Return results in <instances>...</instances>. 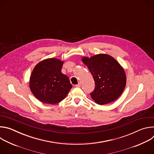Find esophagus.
Instances as JSON below:
<instances>
[{"mask_svg":"<svg viewBox=\"0 0 154 154\" xmlns=\"http://www.w3.org/2000/svg\"><path fill=\"white\" fill-rule=\"evenodd\" d=\"M76 87H78V88H80L81 86V83H79L77 85H75Z\"/></svg>","mask_w":154,"mask_h":154,"instance_id":"1","label":"esophagus"}]
</instances>
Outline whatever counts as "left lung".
<instances>
[{"instance_id":"8db88e82","label":"left lung","mask_w":154,"mask_h":154,"mask_svg":"<svg viewBox=\"0 0 154 154\" xmlns=\"http://www.w3.org/2000/svg\"><path fill=\"white\" fill-rule=\"evenodd\" d=\"M82 61L95 81L94 90L90 94L95 102L104 105L116 100L126 85V75L121 65L113 57L105 54L90 58L83 57Z\"/></svg>"}]
</instances>
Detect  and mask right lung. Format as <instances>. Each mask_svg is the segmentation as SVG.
Wrapping results in <instances>:
<instances>
[{
  "mask_svg": "<svg viewBox=\"0 0 154 154\" xmlns=\"http://www.w3.org/2000/svg\"><path fill=\"white\" fill-rule=\"evenodd\" d=\"M64 61L51 58L39 62L30 77L32 94L39 101L51 105L63 100L72 88L69 79L61 72Z\"/></svg>",
  "mask_w": 154,
  "mask_h": 154,
  "instance_id": "add662e5",
  "label": "right lung"
}]
</instances>
